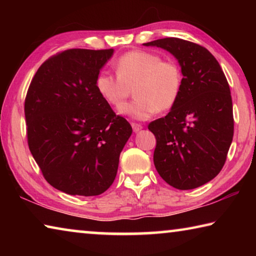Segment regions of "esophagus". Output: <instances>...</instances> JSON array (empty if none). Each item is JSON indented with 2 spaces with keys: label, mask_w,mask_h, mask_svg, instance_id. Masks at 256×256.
<instances>
[{
  "label": "esophagus",
  "mask_w": 256,
  "mask_h": 256,
  "mask_svg": "<svg viewBox=\"0 0 256 256\" xmlns=\"http://www.w3.org/2000/svg\"><path fill=\"white\" fill-rule=\"evenodd\" d=\"M132 128L134 132H138L140 130H142V125L141 124H138V123H132Z\"/></svg>",
  "instance_id": "esophagus-1"
}]
</instances>
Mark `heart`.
Instances as JSON below:
<instances>
[{"label": "heart", "mask_w": 256, "mask_h": 256, "mask_svg": "<svg viewBox=\"0 0 256 256\" xmlns=\"http://www.w3.org/2000/svg\"><path fill=\"white\" fill-rule=\"evenodd\" d=\"M116 76L102 71L96 78V89L104 100L115 110H122L131 96L136 99L123 112L136 120H148L157 112L170 110L178 102L183 73L172 60L146 50H131L116 60Z\"/></svg>", "instance_id": "1"}]
</instances>
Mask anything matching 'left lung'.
I'll list each match as a JSON object with an SVG mask.
<instances>
[{
    "label": "left lung",
    "mask_w": 256,
    "mask_h": 256,
    "mask_svg": "<svg viewBox=\"0 0 256 256\" xmlns=\"http://www.w3.org/2000/svg\"><path fill=\"white\" fill-rule=\"evenodd\" d=\"M166 50L178 60L183 86L178 102L148 128L157 144L156 170L177 190H192L219 174L234 136L232 102L218 60L206 47L167 37L146 42Z\"/></svg>",
    "instance_id": "obj_1"
}]
</instances>
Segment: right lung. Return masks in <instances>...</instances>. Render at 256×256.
I'll return each mask as SVG.
<instances>
[{"mask_svg": "<svg viewBox=\"0 0 256 256\" xmlns=\"http://www.w3.org/2000/svg\"><path fill=\"white\" fill-rule=\"evenodd\" d=\"M112 52L71 48L50 56L26 96L30 152L44 178L71 196H99L110 188L132 134L130 123L96 89Z\"/></svg>", "mask_w": 256, "mask_h": 256, "instance_id": "right-lung-1", "label": "right lung"}]
</instances>
